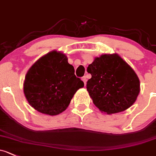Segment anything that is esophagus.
<instances>
[{"label":"esophagus","mask_w":156,"mask_h":156,"mask_svg":"<svg viewBox=\"0 0 156 156\" xmlns=\"http://www.w3.org/2000/svg\"><path fill=\"white\" fill-rule=\"evenodd\" d=\"M81 79H82V81H83V83H84V85H85V86H86V84H87V77L86 76H83V77H82V78H81Z\"/></svg>","instance_id":"34e87169"}]
</instances>
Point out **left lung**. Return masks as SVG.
Here are the masks:
<instances>
[{
    "label": "left lung",
    "mask_w": 156,
    "mask_h": 156,
    "mask_svg": "<svg viewBox=\"0 0 156 156\" xmlns=\"http://www.w3.org/2000/svg\"><path fill=\"white\" fill-rule=\"evenodd\" d=\"M92 77L87 90L93 104L107 114L130 108L140 93V81L133 69L117 54L95 57L87 67Z\"/></svg>",
    "instance_id": "left-lung-1"
}]
</instances>
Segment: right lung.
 <instances>
[{"label": "right lung", "mask_w": 156, "mask_h": 156, "mask_svg": "<svg viewBox=\"0 0 156 156\" xmlns=\"http://www.w3.org/2000/svg\"><path fill=\"white\" fill-rule=\"evenodd\" d=\"M65 54L52 51L29 69L24 93L30 105L42 114L55 116L64 111L74 94L83 87Z\"/></svg>", "instance_id": "obj_1"}]
</instances>
